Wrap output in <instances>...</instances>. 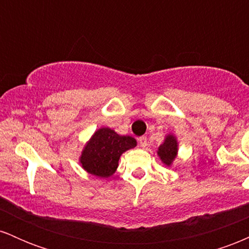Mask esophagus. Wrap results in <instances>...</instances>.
I'll return each instance as SVG.
<instances>
[{"mask_svg":"<svg viewBox=\"0 0 249 249\" xmlns=\"http://www.w3.org/2000/svg\"><path fill=\"white\" fill-rule=\"evenodd\" d=\"M138 142H139V145H141L142 147L147 146V138H146V137H139Z\"/></svg>","mask_w":249,"mask_h":249,"instance_id":"34e87169","label":"esophagus"}]
</instances>
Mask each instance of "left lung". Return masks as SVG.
<instances>
[{"mask_svg":"<svg viewBox=\"0 0 249 249\" xmlns=\"http://www.w3.org/2000/svg\"><path fill=\"white\" fill-rule=\"evenodd\" d=\"M178 150L179 142L177 137L173 133H167L165 136L162 144L159 145L158 150H157V154H158L159 159H160L165 166L172 167L173 161L178 157Z\"/></svg>","mask_w":249,"mask_h":249,"instance_id":"left-lung-1","label":"left lung"}]
</instances>
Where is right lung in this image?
I'll return each mask as SVG.
<instances>
[{
	"instance_id": "add662e5",
	"label": "right lung",
	"mask_w": 249,
	"mask_h": 249,
	"mask_svg": "<svg viewBox=\"0 0 249 249\" xmlns=\"http://www.w3.org/2000/svg\"><path fill=\"white\" fill-rule=\"evenodd\" d=\"M136 146L133 137L121 136L110 127H101L85 142L78 159L79 165L92 176L108 178L117 171L122 154Z\"/></svg>"
}]
</instances>
